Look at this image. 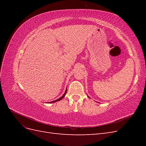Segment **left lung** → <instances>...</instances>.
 <instances>
[{
	"instance_id": "left-lung-1",
	"label": "left lung",
	"mask_w": 146,
	"mask_h": 146,
	"mask_svg": "<svg viewBox=\"0 0 146 146\" xmlns=\"http://www.w3.org/2000/svg\"><path fill=\"white\" fill-rule=\"evenodd\" d=\"M88 97H89V96H88ZM89 98H90V97H89Z\"/></svg>"
}]
</instances>
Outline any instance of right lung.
<instances>
[{
    "label": "right lung",
    "mask_w": 146,
    "mask_h": 146,
    "mask_svg": "<svg viewBox=\"0 0 146 146\" xmlns=\"http://www.w3.org/2000/svg\"><path fill=\"white\" fill-rule=\"evenodd\" d=\"M66 92H67V88H66V91H65V92H64V94H63L62 96H61L60 98H59V99H56V100H55L52 101V102H48V103H54V102H58V101L61 100V99H62L64 98V97L65 96V95H66Z\"/></svg>",
    "instance_id": "obj_1"
}]
</instances>
